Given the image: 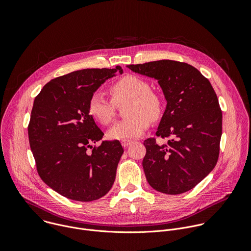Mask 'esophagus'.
Listing matches in <instances>:
<instances>
[{
  "instance_id": "34e87169",
  "label": "esophagus",
  "mask_w": 251,
  "mask_h": 251,
  "mask_svg": "<svg viewBox=\"0 0 251 251\" xmlns=\"http://www.w3.org/2000/svg\"><path fill=\"white\" fill-rule=\"evenodd\" d=\"M133 143H134L133 140H122L121 144H122V146H123L124 148H128L130 145L133 144Z\"/></svg>"
}]
</instances>
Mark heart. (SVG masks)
I'll use <instances>...</instances> for the list:
<instances>
[{"mask_svg": "<svg viewBox=\"0 0 251 251\" xmlns=\"http://www.w3.org/2000/svg\"><path fill=\"white\" fill-rule=\"evenodd\" d=\"M112 99L96 90L89 100V115L98 123L108 125L115 117V104L127 101L124 114L126 118L116 122L107 133L112 140L137 138L150 126V120L156 122L164 113V100L161 94L151 90V85L137 75H126L115 81L110 88Z\"/></svg>", "mask_w": 251, "mask_h": 251, "instance_id": "obj_1", "label": "heart"}]
</instances>
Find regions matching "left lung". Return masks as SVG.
<instances>
[{
	"mask_svg": "<svg viewBox=\"0 0 251 251\" xmlns=\"http://www.w3.org/2000/svg\"><path fill=\"white\" fill-rule=\"evenodd\" d=\"M158 79L167 108L156 135L169 138L158 144L144 141L146 178L156 191L178 195L195 188L216 167L220 155L223 113L210 82L186 62L163 59L127 65Z\"/></svg>",
	"mask_w": 251,
	"mask_h": 251,
	"instance_id": "obj_1",
	"label": "left lung"
}]
</instances>
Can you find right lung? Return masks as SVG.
I'll list each match as a JSON object with an SVG mask.
<instances>
[{
  "mask_svg": "<svg viewBox=\"0 0 251 251\" xmlns=\"http://www.w3.org/2000/svg\"><path fill=\"white\" fill-rule=\"evenodd\" d=\"M117 73H123L120 66L74 71L48 82L34 98L27 133L37 171L67 199L98 200L115 181L124 150L118 140L92 147L104 134L87 105L91 94Z\"/></svg>",
  "mask_w": 251,
  "mask_h": 251,
  "instance_id": "right-lung-1",
  "label": "right lung"
}]
</instances>
